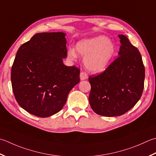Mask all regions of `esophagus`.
<instances>
[{
    "label": "esophagus",
    "mask_w": 156,
    "mask_h": 156,
    "mask_svg": "<svg viewBox=\"0 0 156 156\" xmlns=\"http://www.w3.org/2000/svg\"><path fill=\"white\" fill-rule=\"evenodd\" d=\"M80 78L81 80H86V79L88 78V76L85 72H80Z\"/></svg>",
    "instance_id": "1"
}]
</instances>
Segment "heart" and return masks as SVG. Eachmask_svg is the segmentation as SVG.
Wrapping results in <instances>:
<instances>
[{"label": "heart", "mask_w": 156, "mask_h": 156, "mask_svg": "<svg viewBox=\"0 0 156 156\" xmlns=\"http://www.w3.org/2000/svg\"><path fill=\"white\" fill-rule=\"evenodd\" d=\"M77 52L84 57V66L88 71L99 73L105 70L110 64L115 55L116 47L112 40L105 36H98L78 42L76 50L69 47L67 51L68 59L76 60L78 58Z\"/></svg>", "instance_id": "obj_1"}]
</instances>
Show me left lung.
Instances as JSON below:
<instances>
[{"mask_svg":"<svg viewBox=\"0 0 156 156\" xmlns=\"http://www.w3.org/2000/svg\"><path fill=\"white\" fill-rule=\"evenodd\" d=\"M118 57L102 74L90 77L89 103L96 114L119 116L139 101L144 88L145 67L138 48L129 38L119 34Z\"/></svg>","mask_w":156,"mask_h":156,"instance_id":"1","label":"left lung"}]
</instances>
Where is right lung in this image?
Masks as SVG:
<instances>
[{
    "mask_svg": "<svg viewBox=\"0 0 156 156\" xmlns=\"http://www.w3.org/2000/svg\"><path fill=\"white\" fill-rule=\"evenodd\" d=\"M66 35L36 34L17 52L11 74L14 95L21 108L36 116L59 112L80 82V69L63 62L68 51Z\"/></svg>",
    "mask_w": 156,
    "mask_h": 156,
    "instance_id": "obj_1",
    "label": "right lung"
}]
</instances>
